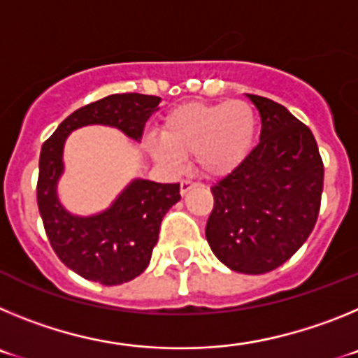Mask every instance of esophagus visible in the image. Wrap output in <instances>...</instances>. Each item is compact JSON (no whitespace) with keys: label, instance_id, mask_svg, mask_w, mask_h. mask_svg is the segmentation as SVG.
Here are the masks:
<instances>
[{"label":"esophagus","instance_id":"esophagus-1","mask_svg":"<svg viewBox=\"0 0 358 358\" xmlns=\"http://www.w3.org/2000/svg\"><path fill=\"white\" fill-rule=\"evenodd\" d=\"M197 186V182L194 181H188V179H185V181H181V195H186L192 188H195Z\"/></svg>","mask_w":358,"mask_h":358}]
</instances>
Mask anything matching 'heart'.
I'll return each mask as SVG.
<instances>
[{
    "label": "heart",
    "mask_w": 358,
    "mask_h": 358,
    "mask_svg": "<svg viewBox=\"0 0 358 358\" xmlns=\"http://www.w3.org/2000/svg\"><path fill=\"white\" fill-rule=\"evenodd\" d=\"M256 132L255 109L243 100L186 103L164 118L161 138H150L152 156L169 170H181L194 154L204 176L235 170L251 152Z\"/></svg>",
    "instance_id": "heart-1"
}]
</instances>
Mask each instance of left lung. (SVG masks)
<instances>
[{"label":"left lung","instance_id":"left-lung-1","mask_svg":"<svg viewBox=\"0 0 358 358\" xmlns=\"http://www.w3.org/2000/svg\"><path fill=\"white\" fill-rule=\"evenodd\" d=\"M248 98L260 113V141L211 186L206 240L231 271L265 274L285 264L314 229L324 169L305 123L268 98Z\"/></svg>","mask_w":358,"mask_h":358}]
</instances>
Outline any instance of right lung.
Listing matches in <instances>:
<instances>
[{
    "label": "right lung",
    "mask_w": 358,
    "mask_h": 358,
    "mask_svg": "<svg viewBox=\"0 0 358 358\" xmlns=\"http://www.w3.org/2000/svg\"><path fill=\"white\" fill-rule=\"evenodd\" d=\"M159 96L110 94L68 116L44 141L39 157L37 204L55 255L78 276L102 285H122L140 276L150 264L164 213L179 202V185L132 179L110 202L93 215H75L59 199L68 136L87 125L115 127L129 140L141 141L145 123Z\"/></svg>",
    "instance_id": "obj_1"
}]
</instances>
